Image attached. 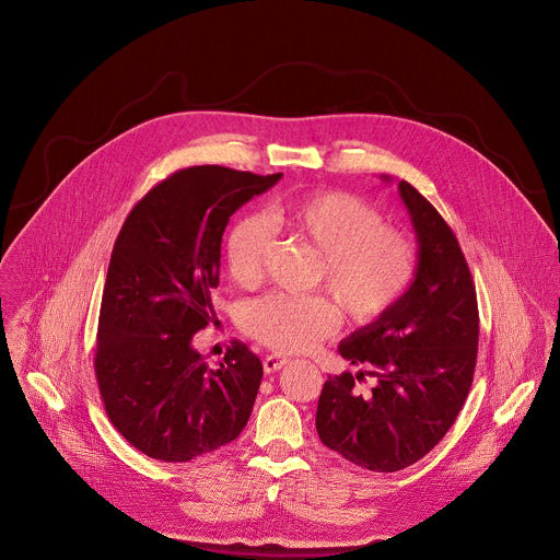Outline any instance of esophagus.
Instances as JSON below:
<instances>
[{"label": "esophagus", "mask_w": 560, "mask_h": 560, "mask_svg": "<svg viewBox=\"0 0 560 560\" xmlns=\"http://www.w3.org/2000/svg\"><path fill=\"white\" fill-rule=\"evenodd\" d=\"M287 362H289V360H287L284 355L271 353V355H267V358L262 360V366H265V373H276V371H280Z\"/></svg>", "instance_id": "34e87169"}]
</instances>
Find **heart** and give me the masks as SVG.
Instances as JSON below:
<instances>
[{"mask_svg":"<svg viewBox=\"0 0 560 560\" xmlns=\"http://www.w3.org/2000/svg\"><path fill=\"white\" fill-rule=\"evenodd\" d=\"M271 230L317 252L313 284L326 289L351 322L366 324L390 311L415 280L412 243L386 228L384 218L347 191H317L278 200L267 220L245 215L225 243V262L238 287H256L267 267ZM328 298L267 293L243 306L241 324L254 340L280 353H300L340 326Z\"/></svg>","mask_w":560,"mask_h":560,"instance_id":"1","label":"heart"}]
</instances>
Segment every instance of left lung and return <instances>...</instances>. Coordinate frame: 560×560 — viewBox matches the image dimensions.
<instances>
[{"instance_id": "obj_1", "label": "left lung", "mask_w": 560, "mask_h": 560, "mask_svg": "<svg viewBox=\"0 0 560 560\" xmlns=\"http://www.w3.org/2000/svg\"><path fill=\"white\" fill-rule=\"evenodd\" d=\"M388 180V176H384ZM399 196L419 243L415 280L401 300L340 345L355 375H328L315 428L326 448L373 472H397L455 423L477 366V291L457 236L406 180ZM369 376L372 386L360 389Z\"/></svg>"}]
</instances>
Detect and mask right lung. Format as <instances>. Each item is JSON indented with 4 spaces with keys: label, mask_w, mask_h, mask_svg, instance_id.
<instances>
[{
    "label": "right lung",
    "mask_w": 560,
    "mask_h": 560,
    "mask_svg": "<svg viewBox=\"0 0 560 560\" xmlns=\"http://www.w3.org/2000/svg\"><path fill=\"white\" fill-rule=\"evenodd\" d=\"M280 178L220 165L178 170L124 222L103 287L94 373L109 421L152 459L191 462L249 421L262 380L258 355L234 340L209 369L191 338L215 322L230 215Z\"/></svg>",
    "instance_id": "obj_1"
}]
</instances>
